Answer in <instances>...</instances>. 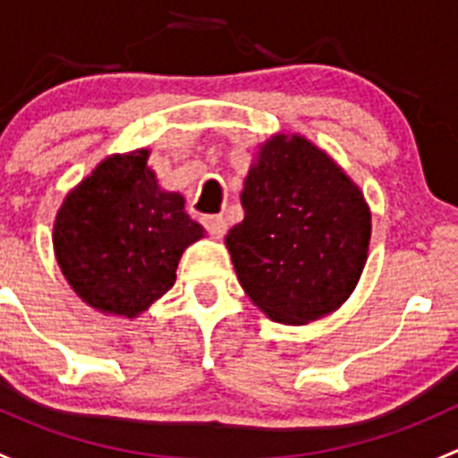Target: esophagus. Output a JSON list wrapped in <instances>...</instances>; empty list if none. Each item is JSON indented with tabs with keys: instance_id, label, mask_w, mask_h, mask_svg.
<instances>
[{
	"instance_id": "1",
	"label": "esophagus",
	"mask_w": 458,
	"mask_h": 458,
	"mask_svg": "<svg viewBox=\"0 0 458 458\" xmlns=\"http://www.w3.org/2000/svg\"><path fill=\"white\" fill-rule=\"evenodd\" d=\"M201 221L212 237H224L225 230H228V224H225V219L221 215H206Z\"/></svg>"
}]
</instances>
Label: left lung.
Segmentation results:
<instances>
[{
    "label": "left lung",
    "instance_id": "obj_1",
    "mask_svg": "<svg viewBox=\"0 0 458 458\" xmlns=\"http://www.w3.org/2000/svg\"><path fill=\"white\" fill-rule=\"evenodd\" d=\"M242 224L225 237L242 288L281 323L336 310L357 285L370 243L361 191L303 137L266 141L242 192Z\"/></svg>",
    "mask_w": 458,
    "mask_h": 458
}]
</instances>
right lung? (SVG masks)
<instances>
[{
    "label": "right lung",
    "mask_w": 458,
    "mask_h": 458,
    "mask_svg": "<svg viewBox=\"0 0 458 458\" xmlns=\"http://www.w3.org/2000/svg\"><path fill=\"white\" fill-rule=\"evenodd\" d=\"M148 150L101 161L55 221V255L68 284L101 312L137 317L168 293L177 263L203 228L179 192H164Z\"/></svg>",
    "instance_id": "1"
}]
</instances>
